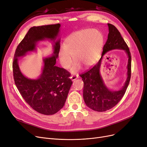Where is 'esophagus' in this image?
Masks as SVG:
<instances>
[{"instance_id": "esophagus-1", "label": "esophagus", "mask_w": 147, "mask_h": 147, "mask_svg": "<svg viewBox=\"0 0 147 147\" xmlns=\"http://www.w3.org/2000/svg\"><path fill=\"white\" fill-rule=\"evenodd\" d=\"M78 78V75H76V76H71V77H70V79H71L73 81L75 80L76 79H77Z\"/></svg>"}]
</instances>
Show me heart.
<instances>
[{"label": "heart", "instance_id": "1", "mask_svg": "<svg viewBox=\"0 0 147 147\" xmlns=\"http://www.w3.org/2000/svg\"><path fill=\"white\" fill-rule=\"evenodd\" d=\"M103 36L96 29H83L70 35L59 52V62L63 68L68 69L75 61L71 69L73 74L81 69L82 65L90 67L100 58L103 45Z\"/></svg>", "mask_w": 147, "mask_h": 147}]
</instances>
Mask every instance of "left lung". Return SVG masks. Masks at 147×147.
<instances>
[{"label": "left lung", "mask_w": 147, "mask_h": 147, "mask_svg": "<svg viewBox=\"0 0 147 147\" xmlns=\"http://www.w3.org/2000/svg\"><path fill=\"white\" fill-rule=\"evenodd\" d=\"M107 25L109 34L100 59L89 71L80 75L84 84L83 96L85 103L88 107L97 112H105L117 105L124 96L131 78V58L129 49L116 27L110 23ZM113 49H123L128 56L127 79L118 91H111L105 85L99 71L103 56Z\"/></svg>", "instance_id": "1"}]
</instances>
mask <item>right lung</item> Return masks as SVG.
I'll return each mask as SVG.
<instances>
[{
  "label": "right lung",
  "mask_w": 147,
  "mask_h": 147,
  "mask_svg": "<svg viewBox=\"0 0 147 147\" xmlns=\"http://www.w3.org/2000/svg\"><path fill=\"white\" fill-rule=\"evenodd\" d=\"M60 27L58 23L30 28L18 45L12 62L15 84L22 97L34 110L46 115H53L63 107L73 83L68 71L55 65L60 50V40L56 41ZM47 39L54 42L53 55L43 59L44 66L39 78L29 79L21 72L18 58L36 51V44Z\"/></svg>",
  "instance_id": "1"
}]
</instances>
